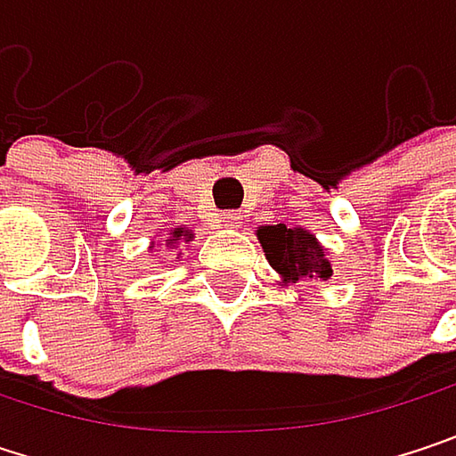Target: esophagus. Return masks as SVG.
I'll return each instance as SVG.
<instances>
[{
  "label": "esophagus",
  "mask_w": 456,
  "mask_h": 456,
  "mask_svg": "<svg viewBox=\"0 0 456 456\" xmlns=\"http://www.w3.org/2000/svg\"><path fill=\"white\" fill-rule=\"evenodd\" d=\"M240 224H242V219H240V214H234V211H224V214L219 216V227L237 229Z\"/></svg>",
  "instance_id": "34e87169"
}]
</instances>
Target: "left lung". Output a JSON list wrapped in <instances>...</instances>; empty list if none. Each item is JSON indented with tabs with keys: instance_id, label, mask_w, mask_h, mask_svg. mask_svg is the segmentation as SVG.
<instances>
[{
	"instance_id": "obj_1",
	"label": "left lung",
	"mask_w": 456,
	"mask_h": 456,
	"mask_svg": "<svg viewBox=\"0 0 456 456\" xmlns=\"http://www.w3.org/2000/svg\"><path fill=\"white\" fill-rule=\"evenodd\" d=\"M256 237L264 248L269 266L280 274L285 285L298 280H330L332 264L327 248L304 227L266 224L256 229Z\"/></svg>"
}]
</instances>
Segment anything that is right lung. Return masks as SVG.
Here are the masks:
<instances>
[{
	"mask_svg": "<svg viewBox=\"0 0 456 456\" xmlns=\"http://www.w3.org/2000/svg\"><path fill=\"white\" fill-rule=\"evenodd\" d=\"M192 237H195V232L187 227V224H182V227L166 229V240H160V242L166 245V250H176V256H182V245H190ZM160 242H150V250H155Z\"/></svg>",
	"mask_w": 456,
	"mask_h": 456,
	"instance_id": "right-lung-1",
	"label": "right lung"
}]
</instances>
